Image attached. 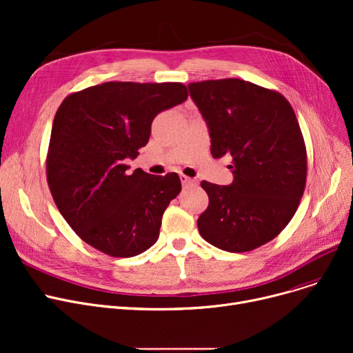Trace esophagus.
<instances>
[{"mask_svg": "<svg viewBox=\"0 0 353 353\" xmlns=\"http://www.w3.org/2000/svg\"><path fill=\"white\" fill-rule=\"evenodd\" d=\"M180 180H181V183L184 184V186H196V184H197L196 179L188 177V176H184V174L180 176Z\"/></svg>", "mask_w": 353, "mask_h": 353, "instance_id": "34e87169", "label": "esophagus"}]
</instances>
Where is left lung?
I'll return each instance as SVG.
<instances>
[{
    "label": "left lung",
    "instance_id": "8db88e82",
    "mask_svg": "<svg viewBox=\"0 0 353 353\" xmlns=\"http://www.w3.org/2000/svg\"><path fill=\"white\" fill-rule=\"evenodd\" d=\"M189 90L208 123L212 156H232L234 176L229 186L200 183L209 206L199 216V233L232 253L261 248L288 226L305 192L299 121L281 92L245 80H206Z\"/></svg>",
    "mask_w": 353,
    "mask_h": 353
}]
</instances>
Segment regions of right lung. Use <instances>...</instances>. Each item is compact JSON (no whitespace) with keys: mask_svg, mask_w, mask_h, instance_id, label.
Masks as SVG:
<instances>
[{"mask_svg":"<svg viewBox=\"0 0 353 353\" xmlns=\"http://www.w3.org/2000/svg\"><path fill=\"white\" fill-rule=\"evenodd\" d=\"M181 83L108 81L71 92L55 113L46 160L51 196L77 236L113 257H133L159 239L180 193L177 173L128 174L154 117L188 99Z\"/></svg>","mask_w":353,"mask_h":353,"instance_id":"1","label":"right lung"}]
</instances>
